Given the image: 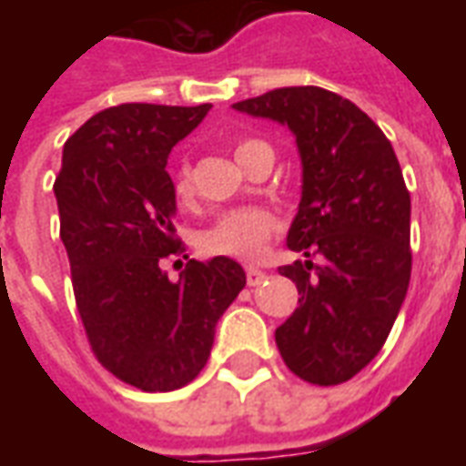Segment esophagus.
<instances>
[{
  "label": "esophagus",
  "mask_w": 466,
  "mask_h": 466,
  "mask_svg": "<svg viewBox=\"0 0 466 466\" xmlns=\"http://www.w3.org/2000/svg\"><path fill=\"white\" fill-rule=\"evenodd\" d=\"M264 277H267V274H264L262 269H257V267H247V284H249V287L262 284Z\"/></svg>",
  "instance_id": "esophagus-1"
}]
</instances>
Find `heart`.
Wrapping results in <instances>:
<instances>
[{
  "label": "heart",
  "mask_w": 466,
  "mask_h": 466,
  "mask_svg": "<svg viewBox=\"0 0 466 466\" xmlns=\"http://www.w3.org/2000/svg\"><path fill=\"white\" fill-rule=\"evenodd\" d=\"M267 144L257 139H244L237 144L234 157L242 164L247 154L254 149H262ZM174 197L179 202H187L192 197V172L182 164L174 172ZM277 229V217L262 207H244V209H229L219 214L202 234H199V247L207 254H219V257H237V259H257L264 252V244Z\"/></svg>",
  "instance_id": "obj_1"
}]
</instances>
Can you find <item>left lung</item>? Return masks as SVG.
I'll use <instances>...</instances> for the list:
<instances>
[{"mask_svg": "<svg viewBox=\"0 0 466 466\" xmlns=\"http://www.w3.org/2000/svg\"><path fill=\"white\" fill-rule=\"evenodd\" d=\"M289 127L302 199L279 267L299 307L277 327L284 364L309 384L351 380L380 354L407 297L411 202L397 154L377 124L322 86H284L232 105Z\"/></svg>", "mask_w": 466, "mask_h": 466, "instance_id": "left-lung-1", "label": "left lung"}]
</instances>
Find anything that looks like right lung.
<instances>
[{"instance_id":"obj_1","label":"right lung","mask_w":466,"mask_h":466,"mask_svg":"<svg viewBox=\"0 0 466 466\" xmlns=\"http://www.w3.org/2000/svg\"><path fill=\"white\" fill-rule=\"evenodd\" d=\"M209 109L109 106L66 139L55 182L92 351L144 391L179 390L204 370L217 322L247 284L242 264L229 257L192 259L177 282L162 269V259L182 249L167 159Z\"/></svg>"}]
</instances>
